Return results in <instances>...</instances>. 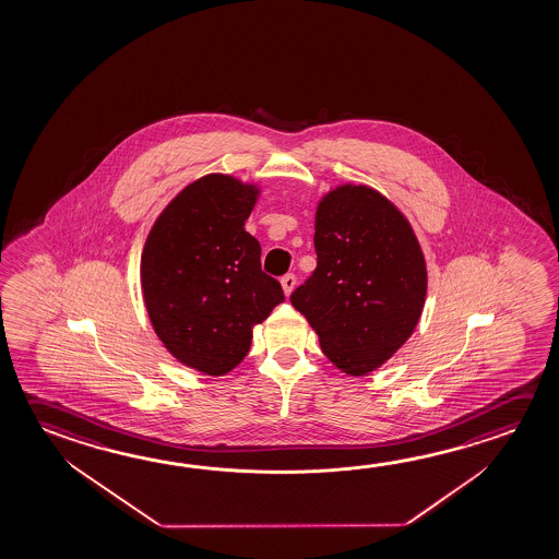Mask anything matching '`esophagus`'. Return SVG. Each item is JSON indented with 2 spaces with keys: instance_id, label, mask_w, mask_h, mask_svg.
Wrapping results in <instances>:
<instances>
[{
  "instance_id": "34e87169",
  "label": "esophagus",
  "mask_w": 559,
  "mask_h": 559,
  "mask_svg": "<svg viewBox=\"0 0 559 559\" xmlns=\"http://www.w3.org/2000/svg\"><path fill=\"white\" fill-rule=\"evenodd\" d=\"M281 284H283L284 294L290 296L294 286H296V276H294L293 273H288V275H284L283 278H281Z\"/></svg>"
}]
</instances>
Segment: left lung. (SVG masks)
<instances>
[{"label": "left lung", "mask_w": 559, "mask_h": 559, "mask_svg": "<svg viewBox=\"0 0 559 559\" xmlns=\"http://www.w3.org/2000/svg\"><path fill=\"white\" fill-rule=\"evenodd\" d=\"M318 266L290 296L348 376L394 357L421 320L427 263L412 224L368 185H337L316 206Z\"/></svg>", "instance_id": "left-lung-1"}]
</instances>
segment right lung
Returning <instances> with one entry per match:
<instances>
[{
    "label": "right lung",
    "instance_id": "obj_1",
    "mask_svg": "<svg viewBox=\"0 0 559 559\" xmlns=\"http://www.w3.org/2000/svg\"><path fill=\"white\" fill-rule=\"evenodd\" d=\"M261 187L209 174L187 185L157 216L140 259L147 318L167 353L206 376L246 358L253 328L283 302L261 271V246L246 221Z\"/></svg>",
    "mask_w": 559,
    "mask_h": 559
}]
</instances>
